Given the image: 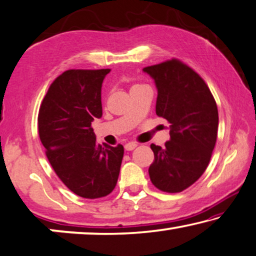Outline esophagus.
I'll use <instances>...</instances> for the list:
<instances>
[{
	"label": "esophagus",
	"instance_id": "1",
	"mask_svg": "<svg viewBox=\"0 0 256 256\" xmlns=\"http://www.w3.org/2000/svg\"><path fill=\"white\" fill-rule=\"evenodd\" d=\"M136 146H138V144L136 142H128V144H125L124 147L126 150H133Z\"/></svg>",
	"mask_w": 256,
	"mask_h": 256
}]
</instances>
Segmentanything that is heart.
<instances>
[{
  "label": "heart",
  "instance_id": "obj_1",
  "mask_svg": "<svg viewBox=\"0 0 256 256\" xmlns=\"http://www.w3.org/2000/svg\"><path fill=\"white\" fill-rule=\"evenodd\" d=\"M138 87H142V86H140V84H133L132 87H131V90H132V89H136V88H138Z\"/></svg>",
  "mask_w": 256,
  "mask_h": 256
}]
</instances>
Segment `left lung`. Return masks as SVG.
Instances as JSON below:
<instances>
[{
	"instance_id": "obj_1",
	"label": "left lung",
	"mask_w": 256,
	"mask_h": 256,
	"mask_svg": "<svg viewBox=\"0 0 256 256\" xmlns=\"http://www.w3.org/2000/svg\"><path fill=\"white\" fill-rule=\"evenodd\" d=\"M142 70L156 82V114L170 124L164 148L150 145V181L161 192H181L210 162L218 132L217 104L203 78L182 61L167 60Z\"/></svg>"
}]
</instances>
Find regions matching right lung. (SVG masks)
Listing matches in <instances>:
<instances>
[{
	"label": "right lung",
	"instance_id": "1",
	"mask_svg": "<svg viewBox=\"0 0 256 256\" xmlns=\"http://www.w3.org/2000/svg\"><path fill=\"white\" fill-rule=\"evenodd\" d=\"M110 70H70L50 86L38 114L39 138L64 186L84 198H100L117 184L124 147H102L92 128L102 117L100 90Z\"/></svg>",
	"mask_w": 256,
	"mask_h": 256
}]
</instances>
